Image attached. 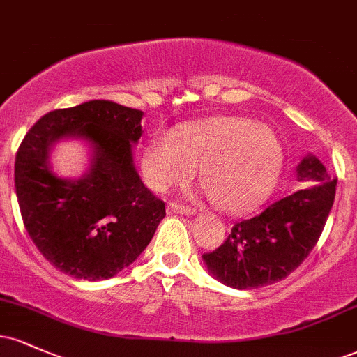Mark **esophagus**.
Masks as SVG:
<instances>
[{
    "instance_id": "obj_1",
    "label": "esophagus",
    "mask_w": 357,
    "mask_h": 357,
    "mask_svg": "<svg viewBox=\"0 0 357 357\" xmlns=\"http://www.w3.org/2000/svg\"><path fill=\"white\" fill-rule=\"evenodd\" d=\"M167 213L169 215H195V208L186 206V204L169 203L167 204Z\"/></svg>"
}]
</instances>
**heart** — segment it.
<instances>
[{
	"label": "heart",
	"mask_w": 357,
	"mask_h": 357,
	"mask_svg": "<svg viewBox=\"0 0 357 357\" xmlns=\"http://www.w3.org/2000/svg\"><path fill=\"white\" fill-rule=\"evenodd\" d=\"M284 162L280 139L250 119L220 117L155 136L142 153V174L154 191L184 186L199 167V183L220 210L247 211L275 184Z\"/></svg>",
	"instance_id": "b5f03b06"
}]
</instances>
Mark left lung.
<instances>
[{
    "label": "left lung",
    "mask_w": 357,
    "mask_h": 357,
    "mask_svg": "<svg viewBox=\"0 0 357 357\" xmlns=\"http://www.w3.org/2000/svg\"><path fill=\"white\" fill-rule=\"evenodd\" d=\"M298 179L319 181L312 188L268 204L253 218L236 221L218 248L203 260L213 277L233 289L275 284L312 252L334 204L337 179H329L319 159H302Z\"/></svg>",
    "instance_id": "left-lung-1"
}]
</instances>
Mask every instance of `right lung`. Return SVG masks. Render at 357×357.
Masks as SVG:
<instances>
[{
	"instance_id": "right-lung-1",
	"label": "right lung",
	"mask_w": 357,
	"mask_h": 357,
	"mask_svg": "<svg viewBox=\"0 0 357 357\" xmlns=\"http://www.w3.org/2000/svg\"><path fill=\"white\" fill-rule=\"evenodd\" d=\"M142 110L110 100L56 109L35 122L18 147L15 188L28 235L60 272L104 280L144 252L166 216L162 199L142 183L132 144L142 136ZM94 147L91 171L77 182L56 178L47 151L61 137Z\"/></svg>"
}]
</instances>
